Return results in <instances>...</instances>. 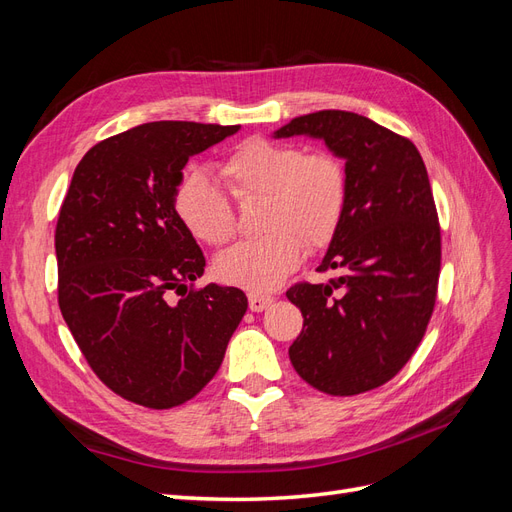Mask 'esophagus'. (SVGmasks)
I'll return each instance as SVG.
<instances>
[{
  "label": "esophagus",
  "mask_w": 512,
  "mask_h": 512,
  "mask_svg": "<svg viewBox=\"0 0 512 512\" xmlns=\"http://www.w3.org/2000/svg\"><path fill=\"white\" fill-rule=\"evenodd\" d=\"M271 303H273L271 294H256V292L250 294V309H252V312H262V309H267Z\"/></svg>",
  "instance_id": "34e87169"
}]
</instances>
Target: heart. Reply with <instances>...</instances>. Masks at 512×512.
I'll return each mask as SVG.
<instances>
[{
  "label": "heart",
  "instance_id": "obj_1",
  "mask_svg": "<svg viewBox=\"0 0 512 512\" xmlns=\"http://www.w3.org/2000/svg\"><path fill=\"white\" fill-rule=\"evenodd\" d=\"M230 196L241 205L262 200L260 239L243 241L215 260L222 282L269 292L301 265L309 252L331 245L344 222L348 173L331 151H303L292 143L247 138L222 162ZM183 226L207 245H224L237 232L228 196L205 173H185L175 190Z\"/></svg>",
  "mask_w": 512,
  "mask_h": 512
}]
</instances>
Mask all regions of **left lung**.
Listing matches in <instances>:
<instances>
[{"instance_id": "obj_1", "label": "left lung", "mask_w": 512, "mask_h": 512, "mask_svg": "<svg viewBox=\"0 0 512 512\" xmlns=\"http://www.w3.org/2000/svg\"><path fill=\"white\" fill-rule=\"evenodd\" d=\"M322 138L346 160L344 222L318 271L327 284H294L303 314L288 354L314 389L348 397L389 382L421 344L440 277V224L427 168L406 136L348 111L294 117L275 138Z\"/></svg>"}]
</instances>
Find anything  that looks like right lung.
<instances>
[{
	"label": "right lung",
	"mask_w": 512,
	"mask_h": 512,
	"mask_svg": "<svg viewBox=\"0 0 512 512\" xmlns=\"http://www.w3.org/2000/svg\"><path fill=\"white\" fill-rule=\"evenodd\" d=\"M239 126L151 121L76 166L55 228L61 316L94 374L168 410L215 376L247 309L239 288H192L205 256L175 211L183 166Z\"/></svg>",
	"instance_id": "1"
}]
</instances>
